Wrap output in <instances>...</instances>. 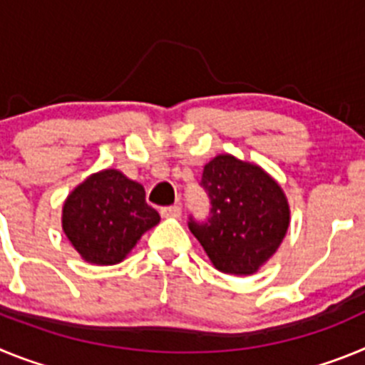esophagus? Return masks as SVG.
<instances>
[{
	"label": "esophagus",
	"mask_w": 365,
	"mask_h": 365,
	"mask_svg": "<svg viewBox=\"0 0 365 365\" xmlns=\"http://www.w3.org/2000/svg\"><path fill=\"white\" fill-rule=\"evenodd\" d=\"M180 212H182V208H180L179 205L163 206V208H160V215H163V217H179Z\"/></svg>",
	"instance_id": "obj_1"
}]
</instances>
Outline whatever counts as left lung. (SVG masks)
Returning <instances> with one entry per match:
<instances>
[{"mask_svg": "<svg viewBox=\"0 0 365 365\" xmlns=\"http://www.w3.org/2000/svg\"><path fill=\"white\" fill-rule=\"evenodd\" d=\"M201 186L210 212L205 221L190 215V232L217 270L254 274L278 250L289 228V205L279 185L256 164L217 155L202 170Z\"/></svg>", "mask_w": 365, "mask_h": 365, "instance_id": "obj_1", "label": "left lung"}]
</instances>
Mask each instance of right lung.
<instances>
[{
    "label": "right lung",
    "instance_id": "right-lung-1",
    "mask_svg": "<svg viewBox=\"0 0 365 365\" xmlns=\"http://www.w3.org/2000/svg\"><path fill=\"white\" fill-rule=\"evenodd\" d=\"M160 221L146 202L143 185L117 170H104L73 190L63 205L62 227L80 256L96 265H115L140 235Z\"/></svg>",
    "mask_w": 365,
    "mask_h": 365
}]
</instances>
